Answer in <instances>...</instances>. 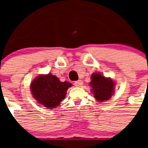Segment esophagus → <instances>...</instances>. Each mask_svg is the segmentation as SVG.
I'll return each instance as SVG.
<instances>
[{
    "instance_id": "esophagus-1",
    "label": "esophagus",
    "mask_w": 148,
    "mask_h": 148,
    "mask_svg": "<svg viewBox=\"0 0 148 148\" xmlns=\"http://www.w3.org/2000/svg\"><path fill=\"white\" fill-rule=\"evenodd\" d=\"M82 84H83V81H81V80H79V81H77L74 82V85L76 86V87H81Z\"/></svg>"
}]
</instances>
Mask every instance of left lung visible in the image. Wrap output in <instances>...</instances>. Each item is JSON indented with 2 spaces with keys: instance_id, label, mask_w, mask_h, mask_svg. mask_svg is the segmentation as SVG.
Masks as SVG:
<instances>
[{
  "instance_id": "8db88e82",
  "label": "left lung",
  "mask_w": 148,
  "mask_h": 148,
  "mask_svg": "<svg viewBox=\"0 0 148 148\" xmlns=\"http://www.w3.org/2000/svg\"><path fill=\"white\" fill-rule=\"evenodd\" d=\"M90 85L95 98L99 102H103L112 97L115 84L110 77H105L100 73H94L91 75Z\"/></svg>"
}]
</instances>
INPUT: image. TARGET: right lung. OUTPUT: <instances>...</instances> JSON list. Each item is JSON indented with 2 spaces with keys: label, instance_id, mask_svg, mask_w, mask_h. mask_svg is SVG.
I'll return each mask as SVG.
<instances>
[{
  "label": "right lung",
  "instance_id": "add662e5",
  "mask_svg": "<svg viewBox=\"0 0 148 148\" xmlns=\"http://www.w3.org/2000/svg\"><path fill=\"white\" fill-rule=\"evenodd\" d=\"M72 84L61 82L51 74H40L31 84V91L34 98L47 109L57 108L66 97L67 90Z\"/></svg>",
  "mask_w": 148,
  "mask_h": 148
}]
</instances>
